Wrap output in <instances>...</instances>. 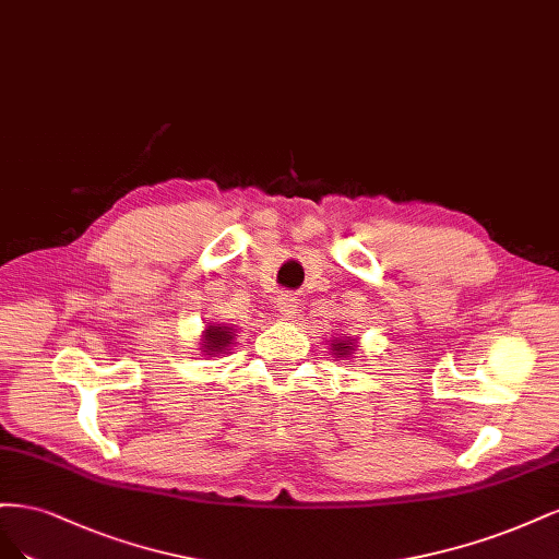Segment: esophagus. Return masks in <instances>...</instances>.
<instances>
[{"label": "esophagus", "mask_w": 559, "mask_h": 559, "mask_svg": "<svg viewBox=\"0 0 559 559\" xmlns=\"http://www.w3.org/2000/svg\"><path fill=\"white\" fill-rule=\"evenodd\" d=\"M276 309L281 311V316L293 318L297 313V299L290 293H281L276 297Z\"/></svg>", "instance_id": "34e87169"}]
</instances>
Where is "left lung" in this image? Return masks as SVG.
<instances>
[{
  "label": "left lung",
  "instance_id": "1",
  "mask_svg": "<svg viewBox=\"0 0 559 559\" xmlns=\"http://www.w3.org/2000/svg\"><path fill=\"white\" fill-rule=\"evenodd\" d=\"M332 348L338 353V357H348L355 350L353 344H346V341H344V344H332Z\"/></svg>",
  "mask_w": 559,
  "mask_h": 559
}]
</instances>
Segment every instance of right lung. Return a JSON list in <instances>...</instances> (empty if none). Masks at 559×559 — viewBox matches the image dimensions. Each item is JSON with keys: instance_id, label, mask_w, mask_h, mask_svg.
Returning <instances> with one entry per match:
<instances>
[{"instance_id": "add662e5", "label": "right lung", "mask_w": 559, "mask_h": 559, "mask_svg": "<svg viewBox=\"0 0 559 559\" xmlns=\"http://www.w3.org/2000/svg\"><path fill=\"white\" fill-rule=\"evenodd\" d=\"M229 344H231V334H229L227 330H223V328H209V330H206V336H204V348H206V353H209V350H211V353H221V350H225Z\"/></svg>"}]
</instances>
